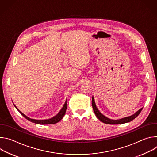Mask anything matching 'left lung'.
<instances>
[{
	"label": "left lung",
	"instance_id": "1",
	"mask_svg": "<svg viewBox=\"0 0 157 157\" xmlns=\"http://www.w3.org/2000/svg\"><path fill=\"white\" fill-rule=\"evenodd\" d=\"M92 105L93 107V110L94 112V113L96 116V117H98V119H99L101 122H102L103 123L105 124H111V125H116V124H125V123H127L129 122L132 121H133L136 117H137L139 114L140 113V112L142 111L143 108L140 109L139 110H137L135 114H132V116H128V117H125L122 119H117V120H113V119H110L108 117H107L106 116H104L101 112L98 110L96 103H95V101H94V96L92 97Z\"/></svg>",
	"mask_w": 157,
	"mask_h": 157
}]
</instances>
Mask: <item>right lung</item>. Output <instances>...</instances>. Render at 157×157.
Instances as JSON below:
<instances>
[{"instance_id":"right-lung-1","label":"right lung","mask_w":157,"mask_h":157,"mask_svg":"<svg viewBox=\"0 0 157 157\" xmlns=\"http://www.w3.org/2000/svg\"><path fill=\"white\" fill-rule=\"evenodd\" d=\"M14 106L15 107V108L18 110V111L19 112V113L23 116L25 119H27V120H29V121L32 122H33L35 124H41V125H45V124H56L58 122H59L62 119L63 117H64L65 113H66V109H67V99L64 102V104L63 105V107L61 108V109L60 110V111L59 112V113L56 115L54 117L50 118V119H44V120H36V119H31L29 117H27V116H25L24 114H23L21 113V111H20L18 108L15 106V104H13Z\"/></svg>"}]
</instances>
